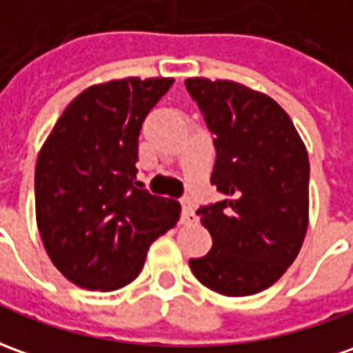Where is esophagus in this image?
I'll return each mask as SVG.
<instances>
[{"label":"esophagus","mask_w":353,"mask_h":353,"mask_svg":"<svg viewBox=\"0 0 353 353\" xmlns=\"http://www.w3.org/2000/svg\"><path fill=\"white\" fill-rule=\"evenodd\" d=\"M182 215L181 221L184 225H188V223H194L196 221V213H194V201L190 198H182Z\"/></svg>","instance_id":"1"}]
</instances>
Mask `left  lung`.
<instances>
[{
	"mask_svg": "<svg viewBox=\"0 0 353 353\" xmlns=\"http://www.w3.org/2000/svg\"><path fill=\"white\" fill-rule=\"evenodd\" d=\"M186 90L215 136L211 184L225 200L196 213L213 238L190 259L203 286L225 296L269 288L294 263L310 221V159L274 99L232 80L188 79Z\"/></svg>",
	"mask_w": 353,
	"mask_h": 353,
	"instance_id": "left-lung-1",
	"label": "left lung"
}]
</instances>
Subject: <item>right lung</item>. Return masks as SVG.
I'll list each match as a JSON object with an SVG mask.
<instances>
[{
  "instance_id": "obj_1",
  "label": "right lung",
  "mask_w": 353,
  "mask_h": 353,
  "mask_svg": "<svg viewBox=\"0 0 353 353\" xmlns=\"http://www.w3.org/2000/svg\"><path fill=\"white\" fill-rule=\"evenodd\" d=\"M172 79H123L70 101L40 150L34 174L43 248L86 290H119L148 248L181 217V203L138 188V136Z\"/></svg>"
}]
</instances>
